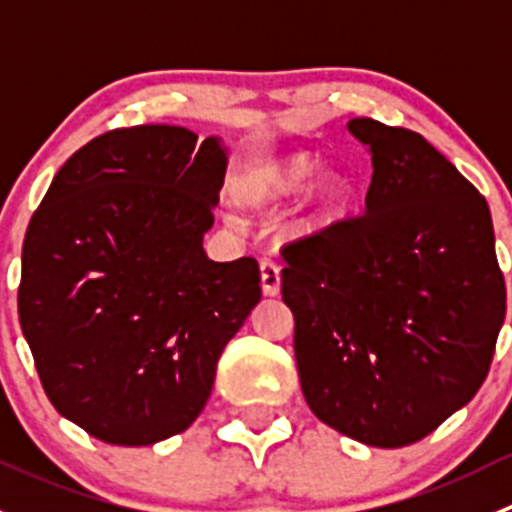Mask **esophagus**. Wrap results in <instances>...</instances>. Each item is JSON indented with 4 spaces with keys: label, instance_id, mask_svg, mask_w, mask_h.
I'll return each instance as SVG.
<instances>
[{
    "label": "esophagus",
    "instance_id": "34e87169",
    "mask_svg": "<svg viewBox=\"0 0 512 512\" xmlns=\"http://www.w3.org/2000/svg\"><path fill=\"white\" fill-rule=\"evenodd\" d=\"M260 277H262V292L267 297H277L282 287V277H280V267L275 265L272 260H262L260 262Z\"/></svg>",
    "mask_w": 512,
    "mask_h": 512
}]
</instances>
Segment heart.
Masks as SVG:
<instances>
[{"label":"heart","instance_id":"b5f03b06","mask_svg":"<svg viewBox=\"0 0 512 512\" xmlns=\"http://www.w3.org/2000/svg\"><path fill=\"white\" fill-rule=\"evenodd\" d=\"M297 193V230L309 235L342 213L352 180L339 165H319L314 153L294 151L257 163L237 183V200L247 208H272Z\"/></svg>","mask_w":512,"mask_h":512}]
</instances>
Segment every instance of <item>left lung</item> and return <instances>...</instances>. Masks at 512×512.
<instances>
[{
  "label": "left lung",
  "mask_w": 512,
  "mask_h": 512,
  "mask_svg": "<svg viewBox=\"0 0 512 512\" xmlns=\"http://www.w3.org/2000/svg\"><path fill=\"white\" fill-rule=\"evenodd\" d=\"M371 153L364 213L282 250V299L309 409L334 431L401 448L485 381L505 280L483 195L421 133L352 118Z\"/></svg>",
  "instance_id": "left-lung-1"
}]
</instances>
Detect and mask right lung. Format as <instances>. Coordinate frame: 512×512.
I'll return each instance as SVG.
<instances>
[{
  "instance_id": "add662e5",
  "label": "right lung",
  "mask_w": 512,
  "mask_h": 512,
  "mask_svg": "<svg viewBox=\"0 0 512 512\" xmlns=\"http://www.w3.org/2000/svg\"><path fill=\"white\" fill-rule=\"evenodd\" d=\"M220 138L116 128L51 180L27 227L19 324L61 416L113 446L185 431L262 297L252 257L213 262Z\"/></svg>"
}]
</instances>
